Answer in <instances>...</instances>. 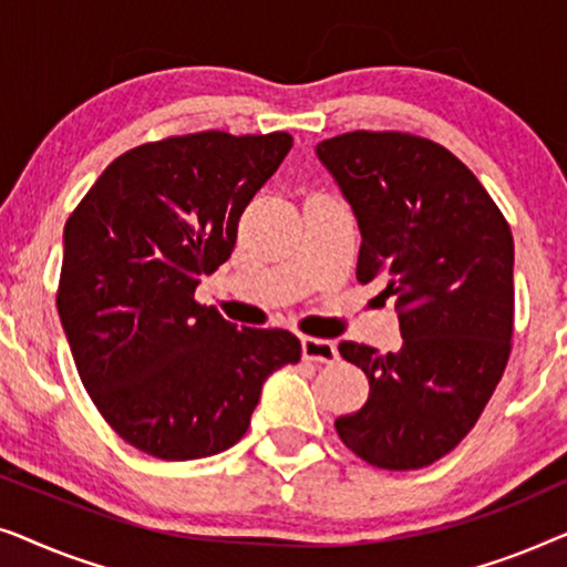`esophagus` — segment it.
<instances>
[{"label":"esophagus","mask_w":567,"mask_h":567,"mask_svg":"<svg viewBox=\"0 0 567 567\" xmlns=\"http://www.w3.org/2000/svg\"><path fill=\"white\" fill-rule=\"evenodd\" d=\"M301 353H305L307 361H317V363L338 361L336 343H330V340H322V338H301Z\"/></svg>","instance_id":"1"}]
</instances>
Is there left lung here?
I'll return each instance as SVG.
<instances>
[{
	"instance_id": "8db88e82",
	"label": "left lung",
	"mask_w": 567,
	"mask_h": 567,
	"mask_svg": "<svg viewBox=\"0 0 567 567\" xmlns=\"http://www.w3.org/2000/svg\"><path fill=\"white\" fill-rule=\"evenodd\" d=\"M361 231L359 281L398 297L402 348L340 343L369 400L336 431L382 470L429 467L472 431L514 336V237L475 175L444 146L351 131L315 146Z\"/></svg>"
}]
</instances>
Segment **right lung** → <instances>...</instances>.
Here are the masks:
<instances>
[{
	"instance_id": "obj_1",
	"label": "right lung",
	"mask_w": 567,
	"mask_h": 567,
	"mask_svg": "<svg viewBox=\"0 0 567 567\" xmlns=\"http://www.w3.org/2000/svg\"><path fill=\"white\" fill-rule=\"evenodd\" d=\"M293 138L173 136L121 154L64 227L59 317L100 413L167 462L235 446L266 379L301 359L289 330L237 328L193 299Z\"/></svg>"
}]
</instances>
